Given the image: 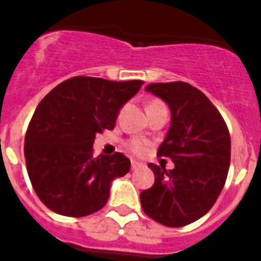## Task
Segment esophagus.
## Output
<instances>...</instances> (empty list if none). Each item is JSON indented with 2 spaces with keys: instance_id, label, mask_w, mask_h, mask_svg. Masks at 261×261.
<instances>
[{
  "instance_id": "esophagus-1",
  "label": "esophagus",
  "mask_w": 261,
  "mask_h": 261,
  "mask_svg": "<svg viewBox=\"0 0 261 261\" xmlns=\"http://www.w3.org/2000/svg\"><path fill=\"white\" fill-rule=\"evenodd\" d=\"M144 165L141 164V162H137V161H131V169L133 170H137L140 169V168H142Z\"/></svg>"
}]
</instances>
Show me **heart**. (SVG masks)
Wrapping results in <instances>:
<instances>
[{
  "mask_svg": "<svg viewBox=\"0 0 261 261\" xmlns=\"http://www.w3.org/2000/svg\"><path fill=\"white\" fill-rule=\"evenodd\" d=\"M155 106H165V105L162 102H159V100H152L148 105V108H155ZM127 148L136 155H144L148 149V142L144 141V140H140V138H134V140L127 142Z\"/></svg>",
  "mask_w": 261,
  "mask_h": 261,
  "instance_id": "heart-1",
  "label": "heart"
}]
</instances>
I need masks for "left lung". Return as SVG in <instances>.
<instances>
[{
    "instance_id": "left-lung-1",
    "label": "left lung",
    "mask_w": 261,
    "mask_h": 261,
    "mask_svg": "<svg viewBox=\"0 0 261 261\" xmlns=\"http://www.w3.org/2000/svg\"><path fill=\"white\" fill-rule=\"evenodd\" d=\"M145 91L170 109V127L158 155L172 159L175 168L148 165L155 183L140 194L141 207L153 221L179 228L205 215L224 189L230 162L229 131L211 100L187 82L149 84Z\"/></svg>"
}]
</instances>
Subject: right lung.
<instances>
[{
    "instance_id": "add662e5",
    "label": "right lung",
    "mask_w": 261,
    "mask_h": 261,
    "mask_svg": "<svg viewBox=\"0 0 261 261\" xmlns=\"http://www.w3.org/2000/svg\"><path fill=\"white\" fill-rule=\"evenodd\" d=\"M144 81L74 76L43 97L25 137L28 175L40 201L65 217H86L108 202L112 181L130 170L121 152L93 156L96 133L113 130L120 109Z\"/></svg>"
}]
</instances>
